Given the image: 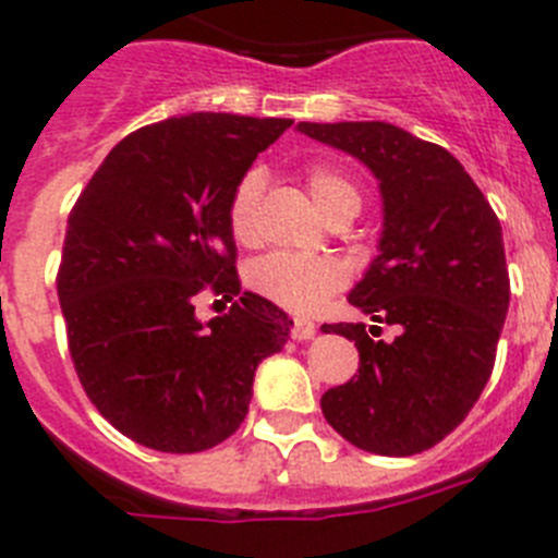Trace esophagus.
<instances>
[{
    "instance_id": "esophagus-1",
    "label": "esophagus",
    "mask_w": 558,
    "mask_h": 558,
    "mask_svg": "<svg viewBox=\"0 0 558 558\" xmlns=\"http://www.w3.org/2000/svg\"><path fill=\"white\" fill-rule=\"evenodd\" d=\"M315 331H318V329H315L313 320H301V318H299V320H295V324H293V340H299V342L313 340Z\"/></svg>"
}]
</instances>
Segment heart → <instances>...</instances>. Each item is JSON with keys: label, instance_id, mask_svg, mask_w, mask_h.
I'll list each match as a JSON object with an SVG mask.
<instances>
[{"label": "heart", "instance_id": "1", "mask_svg": "<svg viewBox=\"0 0 558 558\" xmlns=\"http://www.w3.org/2000/svg\"><path fill=\"white\" fill-rule=\"evenodd\" d=\"M304 182L315 204L329 221L360 213V187L345 173L326 162L306 166ZM265 179L257 168L245 171L234 182L227 204L229 232L238 243L254 245L259 240V202H263ZM349 282V270L335 257H306V254L274 252L257 259L248 270V284L254 293L274 301L288 313H315L329 295Z\"/></svg>", "mask_w": 558, "mask_h": 558}]
</instances>
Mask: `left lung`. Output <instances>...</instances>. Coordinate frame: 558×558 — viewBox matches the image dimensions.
<instances>
[{
    "instance_id": "8db88e82",
    "label": "left lung",
    "mask_w": 558,
    "mask_h": 558,
    "mask_svg": "<svg viewBox=\"0 0 558 558\" xmlns=\"http://www.w3.org/2000/svg\"><path fill=\"white\" fill-rule=\"evenodd\" d=\"M349 151L379 179V257L349 301L379 326L326 324L354 340L360 371L320 398L340 437L381 457L428 451L468 417L495 365L509 313L504 232L462 162L385 121L299 124Z\"/></svg>"
}]
</instances>
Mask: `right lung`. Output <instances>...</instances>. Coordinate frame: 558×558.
<instances>
[{
    "instance_id": "right-lung-1",
    "label": "right lung",
    "mask_w": 558,
    "mask_h": 558,
    "mask_svg": "<svg viewBox=\"0 0 558 558\" xmlns=\"http://www.w3.org/2000/svg\"><path fill=\"white\" fill-rule=\"evenodd\" d=\"M290 126L232 112L141 126L71 207L58 268L71 362L101 417L141 446L198 453L232 437L254 371L288 340L293 320L279 306L240 293L227 204ZM204 289L241 299L202 325Z\"/></svg>"
}]
</instances>
